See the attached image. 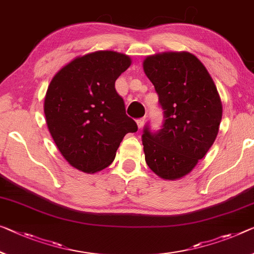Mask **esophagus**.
I'll return each instance as SVG.
<instances>
[{
    "instance_id": "1",
    "label": "esophagus",
    "mask_w": 254,
    "mask_h": 254,
    "mask_svg": "<svg viewBox=\"0 0 254 254\" xmlns=\"http://www.w3.org/2000/svg\"><path fill=\"white\" fill-rule=\"evenodd\" d=\"M136 123H137V126H138V128H143L144 124H145V118L137 119V120H136Z\"/></svg>"
}]
</instances>
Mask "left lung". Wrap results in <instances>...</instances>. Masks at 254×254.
Returning a JSON list of instances; mask_svg holds the SVG:
<instances>
[{
  "label": "left lung",
  "instance_id": "left-lung-1",
  "mask_svg": "<svg viewBox=\"0 0 254 254\" xmlns=\"http://www.w3.org/2000/svg\"><path fill=\"white\" fill-rule=\"evenodd\" d=\"M163 110L161 129H143L150 169L163 179L192 171L216 139L222 116L217 87L202 62L189 52H165L143 62Z\"/></svg>",
  "mask_w": 254,
  "mask_h": 254
}]
</instances>
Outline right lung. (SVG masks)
Wrapping results in <instances>:
<instances>
[{
	"label": "right lung",
	"instance_id": "obj_1",
	"mask_svg": "<svg viewBox=\"0 0 254 254\" xmlns=\"http://www.w3.org/2000/svg\"><path fill=\"white\" fill-rule=\"evenodd\" d=\"M130 58L114 51L78 57L49 85L44 114L51 136L67 161L93 174L107 168L127 132L137 125L126 115L115 83Z\"/></svg>",
	"mask_w": 254,
	"mask_h": 254
}]
</instances>
